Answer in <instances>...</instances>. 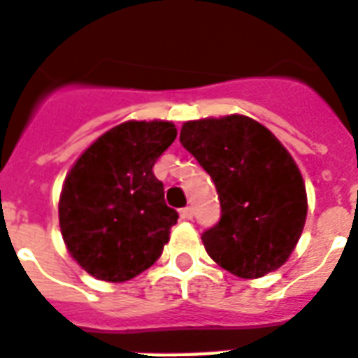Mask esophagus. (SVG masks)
<instances>
[{"mask_svg": "<svg viewBox=\"0 0 358 358\" xmlns=\"http://www.w3.org/2000/svg\"><path fill=\"white\" fill-rule=\"evenodd\" d=\"M180 216H182V220H193V209L191 207L180 209Z\"/></svg>", "mask_w": 358, "mask_h": 358, "instance_id": "esophagus-1", "label": "esophagus"}]
</instances>
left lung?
<instances>
[{"label": "left lung", "instance_id": "obj_1", "mask_svg": "<svg viewBox=\"0 0 358 358\" xmlns=\"http://www.w3.org/2000/svg\"><path fill=\"white\" fill-rule=\"evenodd\" d=\"M180 142L220 198V222L202 235L207 255L240 278L284 266L304 229L308 194L280 140L253 118L229 114L185 122Z\"/></svg>", "mask_w": 358, "mask_h": 358}]
</instances>
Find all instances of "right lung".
<instances>
[{
  "mask_svg": "<svg viewBox=\"0 0 358 358\" xmlns=\"http://www.w3.org/2000/svg\"><path fill=\"white\" fill-rule=\"evenodd\" d=\"M174 138L173 122L129 120L94 140L65 176L58 203L63 242L98 280H131L169 242L178 213L165 203L152 167Z\"/></svg>",
  "mask_w": 358,
  "mask_h": 358,
  "instance_id": "add662e5",
  "label": "right lung"
}]
</instances>
